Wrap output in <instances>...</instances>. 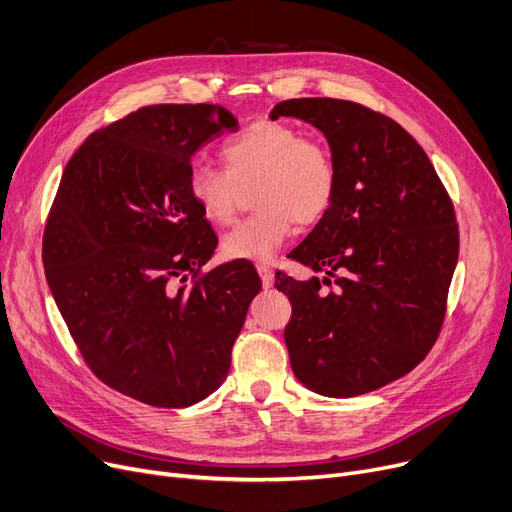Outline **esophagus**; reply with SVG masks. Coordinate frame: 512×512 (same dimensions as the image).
I'll return each mask as SVG.
<instances>
[{
	"label": "esophagus",
	"mask_w": 512,
	"mask_h": 512,
	"mask_svg": "<svg viewBox=\"0 0 512 512\" xmlns=\"http://www.w3.org/2000/svg\"><path fill=\"white\" fill-rule=\"evenodd\" d=\"M257 272H259V276H261L263 288H272V286H274V270H272L270 265L259 263V265H257Z\"/></svg>",
	"instance_id": "34e87169"
}]
</instances>
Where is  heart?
<instances>
[{
    "label": "heart",
    "mask_w": 512,
    "mask_h": 512,
    "mask_svg": "<svg viewBox=\"0 0 512 512\" xmlns=\"http://www.w3.org/2000/svg\"><path fill=\"white\" fill-rule=\"evenodd\" d=\"M224 166L195 164L188 172V193L213 224H228L242 191L253 188L257 211L238 222L222 240L230 259L270 261L294 222H319L334 203L338 166L328 145L305 139L284 122L257 120L222 147Z\"/></svg>",
    "instance_id": "heart-1"
}]
</instances>
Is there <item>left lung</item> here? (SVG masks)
<instances>
[{"label": "left lung", "instance_id": "8db88e82", "mask_svg": "<svg viewBox=\"0 0 512 512\" xmlns=\"http://www.w3.org/2000/svg\"><path fill=\"white\" fill-rule=\"evenodd\" d=\"M282 116L324 132L338 166L332 207L290 253L324 278H276L292 305L290 365L321 396H359L432 351L459 259L454 207L425 151L388 116L330 97L280 101L270 118Z\"/></svg>", "mask_w": 512, "mask_h": 512}]
</instances>
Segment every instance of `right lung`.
Segmentation results:
<instances>
[{"label":"right lung","mask_w":512,"mask_h":512,"mask_svg":"<svg viewBox=\"0 0 512 512\" xmlns=\"http://www.w3.org/2000/svg\"><path fill=\"white\" fill-rule=\"evenodd\" d=\"M238 120L222 105H147L70 157L53 199L43 265L97 378L151 407L218 390L261 280L247 261L199 274L218 236L188 193L193 155Z\"/></svg>","instance_id":"obj_1"}]
</instances>
